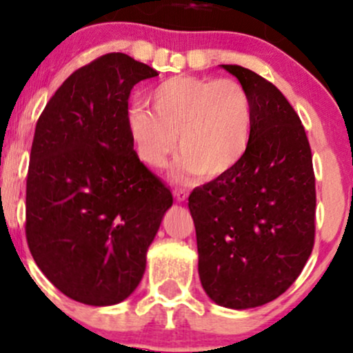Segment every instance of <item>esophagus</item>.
<instances>
[{
    "mask_svg": "<svg viewBox=\"0 0 353 353\" xmlns=\"http://www.w3.org/2000/svg\"><path fill=\"white\" fill-rule=\"evenodd\" d=\"M173 196H175V200L176 201H185L186 200V192L185 190H181V188H175L173 190Z\"/></svg>",
    "mask_w": 353,
    "mask_h": 353,
    "instance_id": "obj_1",
    "label": "esophagus"
}]
</instances>
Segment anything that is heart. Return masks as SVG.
I'll list each match as a JSON object with an SVG mask.
<instances>
[{
    "label": "heart",
    "mask_w": 353,
    "mask_h": 353,
    "mask_svg": "<svg viewBox=\"0 0 353 353\" xmlns=\"http://www.w3.org/2000/svg\"><path fill=\"white\" fill-rule=\"evenodd\" d=\"M152 109L132 105L127 130L137 155L152 168H163L181 148L172 168L173 180L200 175L214 178L243 159L250 142L251 101L233 79L175 76L148 94Z\"/></svg>",
    "instance_id": "1"
}]
</instances>
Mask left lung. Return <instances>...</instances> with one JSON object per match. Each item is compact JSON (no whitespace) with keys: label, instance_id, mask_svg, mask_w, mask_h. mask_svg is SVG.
Returning <instances> with one entry per match:
<instances>
[{"label":"left lung","instance_id":"left-lung-1","mask_svg":"<svg viewBox=\"0 0 353 353\" xmlns=\"http://www.w3.org/2000/svg\"><path fill=\"white\" fill-rule=\"evenodd\" d=\"M251 101L243 159L193 190L198 274L214 304L252 309L277 299L307 263L316 233L312 153L283 92L241 65H221Z\"/></svg>","mask_w":353,"mask_h":353}]
</instances>
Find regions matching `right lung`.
Segmentation results:
<instances>
[{"mask_svg":"<svg viewBox=\"0 0 353 353\" xmlns=\"http://www.w3.org/2000/svg\"><path fill=\"white\" fill-rule=\"evenodd\" d=\"M155 69L123 52L62 82L36 123L26 183V238L37 268L87 305L125 301L173 196L139 160L128 95Z\"/></svg>","mask_w":353,"mask_h":353,"instance_id":"1","label":"right lung"}]
</instances>
